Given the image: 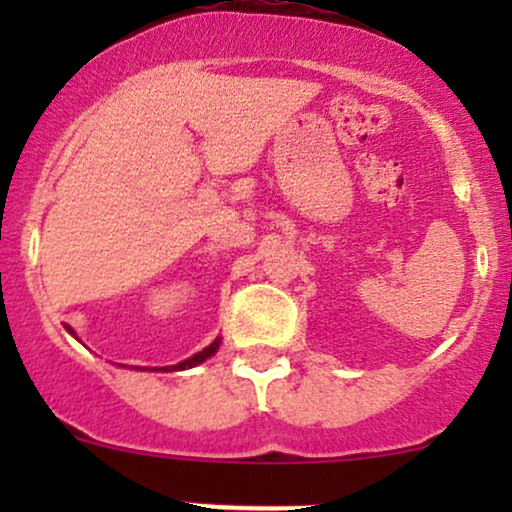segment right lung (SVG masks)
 <instances>
[{"mask_svg":"<svg viewBox=\"0 0 512 512\" xmlns=\"http://www.w3.org/2000/svg\"><path fill=\"white\" fill-rule=\"evenodd\" d=\"M219 349V339H216L214 344H209L207 349L204 351H199V354H195L192 358H187V361H182V363H178V366H173L175 370H182V368H192V366H197V363H202V361H207V358L214 354V351ZM168 370V368H166Z\"/></svg>","mask_w":512,"mask_h":512,"instance_id":"right-lung-1","label":"right lung"}]
</instances>
